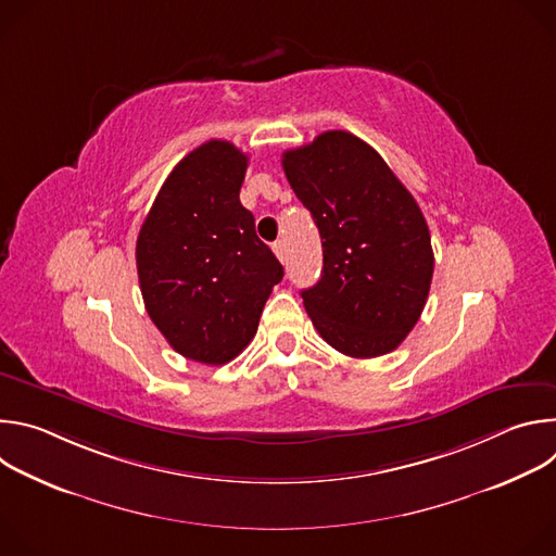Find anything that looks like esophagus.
Returning a JSON list of instances; mask_svg holds the SVG:
<instances>
[{"instance_id":"esophagus-1","label":"esophagus","mask_w":556,"mask_h":556,"mask_svg":"<svg viewBox=\"0 0 556 556\" xmlns=\"http://www.w3.org/2000/svg\"><path fill=\"white\" fill-rule=\"evenodd\" d=\"M273 251H275L277 260L283 264V262H286V255H288V253H286V242H281V240L275 242V244H273Z\"/></svg>"}]
</instances>
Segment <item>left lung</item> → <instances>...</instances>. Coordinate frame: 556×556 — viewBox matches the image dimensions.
I'll use <instances>...</instances> for the list:
<instances>
[{"label":"left lung","mask_w":556,"mask_h":556,"mask_svg":"<svg viewBox=\"0 0 556 556\" xmlns=\"http://www.w3.org/2000/svg\"><path fill=\"white\" fill-rule=\"evenodd\" d=\"M324 244L321 279L301 290L312 326L345 356L393 352L425 309L433 249L427 219L380 153L324 131L281 157Z\"/></svg>","instance_id":"obj_1"}]
</instances>
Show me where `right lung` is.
Returning <instances> with one entry per match:
<instances>
[{
  "label": "right lung",
  "instance_id": "obj_1",
  "mask_svg": "<svg viewBox=\"0 0 556 556\" xmlns=\"http://www.w3.org/2000/svg\"><path fill=\"white\" fill-rule=\"evenodd\" d=\"M249 155L228 140L187 153L157 191L136 242L149 319L198 363L224 365L255 337L283 268L240 202Z\"/></svg>",
  "mask_w": 556,
  "mask_h": 556
}]
</instances>
